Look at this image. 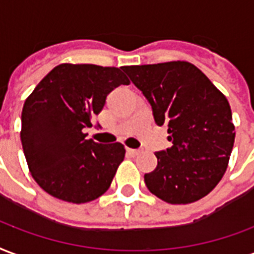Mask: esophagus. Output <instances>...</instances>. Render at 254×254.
Masks as SVG:
<instances>
[{
	"instance_id": "esophagus-1",
	"label": "esophagus",
	"mask_w": 254,
	"mask_h": 254,
	"mask_svg": "<svg viewBox=\"0 0 254 254\" xmlns=\"http://www.w3.org/2000/svg\"><path fill=\"white\" fill-rule=\"evenodd\" d=\"M127 153H129V155H132V156H136V155H138V153H140V149H132V148H127Z\"/></svg>"
}]
</instances>
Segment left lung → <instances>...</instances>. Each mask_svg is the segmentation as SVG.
<instances>
[{
  "instance_id": "obj_1",
  "label": "left lung",
  "mask_w": 254,
  "mask_h": 254,
  "mask_svg": "<svg viewBox=\"0 0 254 254\" xmlns=\"http://www.w3.org/2000/svg\"><path fill=\"white\" fill-rule=\"evenodd\" d=\"M122 69L168 127L171 148L156 152L157 167L144 175L152 194L172 204L192 203L219 183L234 144L226 97L189 62L125 65Z\"/></svg>"
}]
</instances>
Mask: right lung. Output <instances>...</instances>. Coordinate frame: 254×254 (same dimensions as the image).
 I'll return each mask as SVG.
<instances>
[{"mask_svg":"<svg viewBox=\"0 0 254 254\" xmlns=\"http://www.w3.org/2000/svg\"><path fill=\"white\" fill-rule=\"evenodd\" d=\"M120 84H129L122 67L60 64L28 97L21 114L22 149L33 179L46 192L86 203L108 191L125 146L87 140L83 129L93 127V117Z\"/></svg>","mask_w":254,"mask_h":254,"instance_id":"obj_1","label":"right lung"}]
</instances>
